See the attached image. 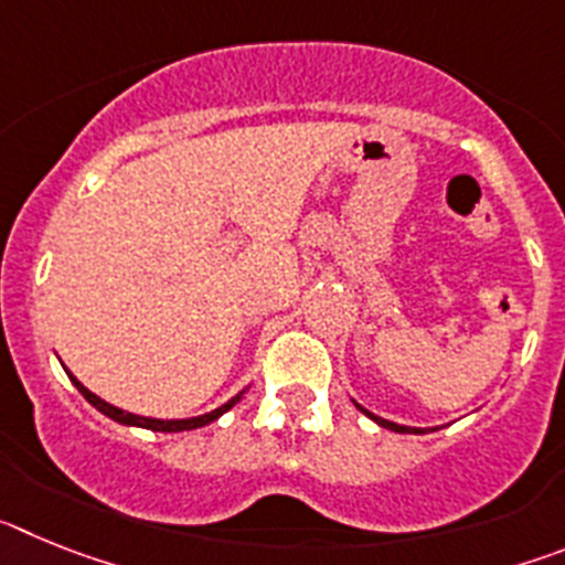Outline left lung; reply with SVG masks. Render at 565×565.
<instances>
[{
  "label": "left lung",
  "mask_w": 565,
  "mask_h": 565,
  "mask_svg": "<svg viewBox=\"0 0 565 565\" xmlns=\"http://www.w3.org/2000/svg\"><path fill=\"white\" fill-rule=\"evenodd\" d=\"M356 404V402H353ZM359 411L364 413V416L367 418H373V422L379 424V427H387V430H393V433H413V436H418V433H427V427H404V424H396V422H387V418H382V416H373L371 411H364L362 404H356Z\"/></svg>",
  "instance_id": "8db88e82"
}]
</instances>
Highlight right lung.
I'll return each mask as SVG.
<instances>
[{
    "mask_svg": "<svg viewBox=\"0 0 565 565\" xmlns=\"http://www.w3.org/2000/svg\"><path fill=\"white\" fill-rule=\"evenodd\" d=\"M67 376H70V382L76 384L78 393H82V396L87 398V402L93 404V407H96L98 413H104V416L113 418V422H118V424H127V427H143V430H154V433H183V430H198V427H206V424L217 422V418H221L226 411H232L234 404H237L239 398H243V393H246V391H239L237 396H232L226 404H221L217 411L203 413V416H192V418H147V416H135V413H127V411H121V407H115V404H109V402H104V398H98L96 393L87 391V387H84V384L78 382V379L73 376V373H70V371H67Z\"/></svg>",
    "mask_w": 565,
    "mask_h": 565,
    "instance_id": "obj_1",
    "label": "right lung"
}]
</instances>
